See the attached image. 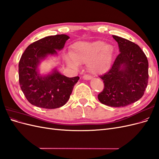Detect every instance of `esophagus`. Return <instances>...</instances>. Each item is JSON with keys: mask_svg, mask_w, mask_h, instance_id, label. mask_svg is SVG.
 Returning <instances> with one entry per match:
<instances>
[{"mask_svg": "<svg viewBox=\"0 0 159 159\" xmlns=\"http://www.w3.org/2000/svg\"><path fill=\"white\" fill-rule=\"evenodd\" d=\"M83 78L85 80H90L92 79V77L90 76V75H84L83 76Z\"/></svg>", "mask_w": 159, "mask_h": 159, "instance_id": "34e87169", "label": "esophagus"}]
</instances>
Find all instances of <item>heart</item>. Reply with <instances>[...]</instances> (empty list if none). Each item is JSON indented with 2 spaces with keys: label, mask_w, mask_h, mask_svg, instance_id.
Instances as JSON below:
<instances>
[{
  "label": "heart",
  "mask_w": 159,
  "mask_h": 159,
  "mask_svg": "<svg viewBox=\"0 0 159 159\" xmlns=\"http://www.w3.org/2000/svg\"><path fill=\"white\" fill-rule=\"evenodd\" d=\"M114 48L112 44L103 41L78 42L71 46L70 55L66 56V62L70 68L87 63L88 70L100 74L109 70L113 61Z\"/></svg>",
  "instance_id": "b5f03b06"
}]
</instances>
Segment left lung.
I'll return each instance as SVG.
<instances>
[{"mask_svg": "<svg viewBox=\"0 0 159 159\" xmlns=\"http://www.w3.org/2000/svg\"><path fill=\"white\" fill-rule=\"evenodd\" d=\"M118 43L119 54L110 70L101 76L104 89L99 102L111 107H125L140 99L148 79V63L145 53L134 43L112 36Z\"/></svg>", "mask_w": 159, "mask_h": 159, "instance_id": "obj_1", "label": "left lung"}]
</instances>
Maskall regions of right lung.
<instances>
[{
  "instance_id": "1",
  "label": "right lung",
  "mask_w": 159,
  "mask_h": 159,
  "mask_svg": "<svg viewBox=\"0 0 159 159\" xmlns=\"http://www.w3.org/2000/svg\"><path fill=\"white\" fill-rule=\"evenodd\" d=\"M70 37L66 34L47 36L27 47L18 64L19 83L23 93L32 105L45 109H56L64 105L78 82V76L68 78L56 68L42 74L39 66L49 56H57Z\"/></svg>"
}]
</instances>
